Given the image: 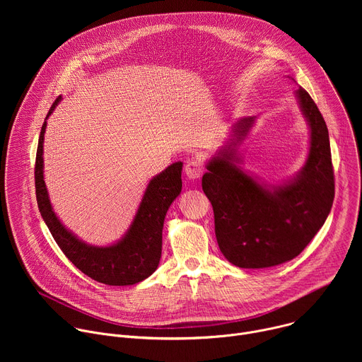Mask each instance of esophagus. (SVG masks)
Masks as SVG:
<instances>
[{
  "instance_id": "34e87169",
  "label": "esophagus",
  "mask_w": 362,
  "mask_h": 362,
  "mask_svg": "<svg viewBox=\"0 0 362 362\" xmlns=\"http://www.w3.org/2000/svg\"><path fill=\"white\" fill-rule=\"evenodd\" d=\"M202 172H203V165H202V162L197 160V159L189 160V162L186 163V166H185V175H186V177L190 179V180H194V179L200 177V176H202Z\"/></svg>"
}]
</instances>
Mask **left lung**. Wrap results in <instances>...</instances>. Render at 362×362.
I'll list each match as a JSON object with an SVG mask.
<instances>
[{"label":"left lung","instance_id":"1","mask_svg":"<svg viewBox=\"0 0 362 362\" xmlns=\"http://www.w3.org/2000/svg\"><path fill=\"white\" fill-rule=\"evenodd\" d=\"M295 97L309 127L308 156L295 176L271 185L240 168L238 148L256 117L236 122L206 163L202 189L212 203L219 249L235 267L259 269L293 259L331 212L335 185L328 129L311 95L299 87Z\"/></svg>","mask_w":362,"mask_h":362}]
</instances>
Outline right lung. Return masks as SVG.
Returning a JSON list of instances; mask_svg holds the SVG:
<instances>
[{
  "instance_id": "right-lung-1",
  "label": "right lung",
  "mask_w": 362,
  "mask_h": 362,
  "mask_svg": "<svg viewBox=\"0 0 362 362\" xmlns=\"http://www.w3.org/2000/svg\"><path fill=\"white\" fill-rule=\"evenodd\" d=\"M62 100L60 95L53 103L38 139L34 175L40 214L63 253L84 275L112 286L139 284L159 267L163 223L170 204L182 192L183 163L176 162L150 179L129 229L119 240L107 246L86 243L59 219L44 182L42 153L47 119Z\"/></svg>"
}]
</instances>
